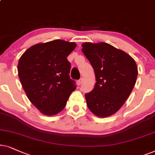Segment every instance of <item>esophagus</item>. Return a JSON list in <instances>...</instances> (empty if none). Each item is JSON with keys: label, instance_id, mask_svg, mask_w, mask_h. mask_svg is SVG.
Here are the masks:
<instances>
[{"label": "esophagus", "instance_id": "esophagus-1", "mask_svg": "<svg viewBox=\"0 0 155 155\" xmlns=\"http://www.w3.org/2000/svg\"><path fill=\"white\" fill-rule=\"evenodd\" d=\"M82 81H83V79H82V78H81V79H80L79 80H78V81H77V85L78 86L81 85V84H82Z\"/></svg>", "mask_w": 155, "mask_h": 155}]
</instances>
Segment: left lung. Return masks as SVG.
Returning a JSON list of instances; mask_svg holds the SVG:
<instances>
[{
    "label": "left lung",
    "instance_id": "obj_1",
    "mask_svg": "<svg viewBox=\"0 0 155 155\" xmlns=\"http://www.w3.org/2000/svg\"><path fill=\"white\" fill-rule=\"evenodd\" d=\"M82 51L91 64L96 84L85 94L88 108L97 116L106 117L119 110L133 91L137 67L132 57L106 42H85Z\"/></svg>",
    "mask_w": 155,
    "mask_h": 155
}]
</instances>
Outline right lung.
I'll return each mask as SVG.
<instances>
[{"mask_svg": "<svg viewBox=\"0 0 155 155\" xmlns=\"http://www.w3.org/2000/svg\"><path fill=\"white\" fill-rule=\"evenodd\" d=\"M76 46L61 40L39 43L27 49L19 59L18 71L22 88L43 114L54 115L62 110L76 88L67 58Z\"/></svg>", "mask_w": 155, "mask_h": 155, "instance_id": "1", "label": "right lung"}]
</instances>
